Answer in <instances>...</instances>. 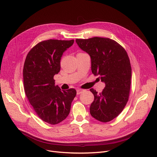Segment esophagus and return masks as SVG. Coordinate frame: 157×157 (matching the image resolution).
I'll list each match as a JSON object with an SVG mask.
<instances>
[{"label":"esophagus","mask_w":157,"mask_h":157,"mask_svg":"<svg viewBox=\"0 0 157 157\" xmlns=\"http://www.w3.org/2000/svg\"><path fill=\"white\" fill-rule=\"evenodd\" d=\"M82 92H83V90H82V89H77V94H78V95L81 94Z\"/></svg>","instance_id":"34e87169"}]
</instances>
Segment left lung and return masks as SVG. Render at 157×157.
Wrapping results in <instances>:
<instances>
[{"label":"left lung","mask_w":157,"mask_h":157,"mask_svg":"<svg viewBox=\"0 0 157 157\" xmlns=\"http://www.w3.org/2000/svg\"><path fill=\"white\" fill-rule=\"evenodd\" d=\"M79 47L91 57V71L105 84L101 93L90 91L94 99L90 114L96 119L107 122L117 117L129 96L132 68L125 49L116 41L101 37L76 39Z\"/></svg>","instance_id":"obj_1"}]
</instances>
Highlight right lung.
I'll list each match as a JSON object with an SVG mask.
<instances>
[{
    "label": "right lung",
    "instance_id": "add662e5",
    "mask_svg": "<svg viewBox=\"0 0 157 157\" xmlns=\"http://www.w3.org/2000/svg\"><path fill=\"white\" fill-rule=\"evenodd\" d=\"M74 40H48L38 43L27 55L23 70L24 90L38 116L50 124H57L70 114L76 91H61L53 77L60 71L63 53Z\"/></svg>",
    "mask_w": 157,
    "mask_h": 157
}]
</instances>
